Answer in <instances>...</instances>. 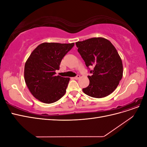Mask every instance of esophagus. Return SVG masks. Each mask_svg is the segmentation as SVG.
Masks as SVG:
<instances>
[{
    "mask_svg": "<svg viewBox=\"0 0 147 147\" xmlns=\"http://www.w3.org/2000/svg\"><path fill=\"white\" fill-rule=\"evenodd\" d=\"M79 78H80V75H77V76H76V77H75L74 78V79H75V80H78Z\"/></svg>",
    "mask_w": 147,
    "mask_h": 147,
    "instance_id": "34e87169",
    "label": "esophagus"
}]
</instances>
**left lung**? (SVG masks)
<instances>
[{
  "mask_svg": "<svg viewBox=\"0 0 147 147\" xmlns=\"http://www.w3.org/2000/svg\"><path fill=\"white\" fill-rule=\"evenodd\" d=\"M76 46L91 74L88 76L90 84L83 89L84 93L95 98L112 93L123 73L121 59L112 43L106 38L94 37L77 42Z\"/></svg>",
  "mask_w": 147,
  "mask_h": 147,
  "instance_id": "8db88e82",
  "label": "left lung"
}]
</instances>
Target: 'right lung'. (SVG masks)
<instances>
[{"mask_svg":"<svg viewBox=\"0 0 147 147\" xmlns=\"http://www.w3.org/2000/svg\"><path fill=\"white\" fill-rule=\"evenodd\" d=\"M72 43H43L31 53L24 66V80L34 97L45 104L59 100L66 92L70 78L56 76Z\"/></svg>","mask_w":147,"mask_h":147,"instance_id":"obj_1","label":"right lung"}]
</instances>
